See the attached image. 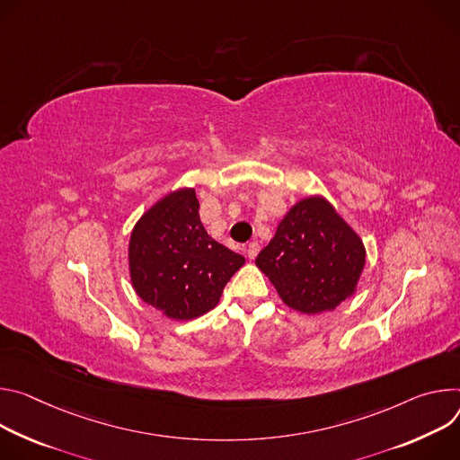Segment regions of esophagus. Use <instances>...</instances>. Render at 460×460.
<instances>
[{"label": "esophagus", "instance_id": "1", "mask_svg": "<svg viewBox=\"0 0 460 460\" xmlns=\"http://www.w3.org/2000/svg\"><path fill=\"white\" fill-rule=\"evenodd\" d=\"M260 250H261V246H260V243L258 241H252V243H248V246H246V256L250 258V260H253L260 253Z\"/></svg>", "mask_w": 460, "mask_h": 460}]
</instances>
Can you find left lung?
I'll return each mask as SVG.
<instances>
[{
  "mask_svg": "<svg viewBox=\"0 0 460 460\" xmlns=\"http://www.w3.org/2000/svg\"><path fill=\"white\" fill-rule=\"evenodd\" d=\"M364 263V243L322 197L292 207L256 260L288 307L307 314L338 307Z\"/></svg>",
  "mask_w": 460,
  "mask_h": 460,
  "instance_id": "obj_1",
  "label": "left lung"
}]
</instances>
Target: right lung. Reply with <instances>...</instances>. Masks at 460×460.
Masks as SVG:
<instances>
[{
	"instance_id": "1",
	"label": "right lung",
	"mask_w": 460,
	"mask_h": 460,
	"mask_svg": "<svg viewBox=\"0 0 460 460\" xmlns=\"http://www.w3.org/2000/svg\"><path fill=\"white\" fill-rule=\"evenodd\" d=\"M244 258L208 235L195 190L166 195L137 223L129 270L137 294L173 320L212 311Z\"/></svg>"
}]
</instances>
